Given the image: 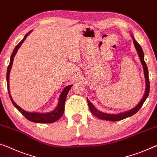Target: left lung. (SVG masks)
I'll return each mask as SVG.
<instances>
[{
    "label": "left lung",
    "instance_id": "1",
    "mask_svg": "<svg viewBox=\"0 0 157 157\" xmlns=\"http://www.w3.org/2000/svg\"><path fill=\"white\" fill-rule=\"evenodd\" d=\"M131 37L133 40V43H134V46L136 48V49L137 50V55L140 57V59L141 64L143 65V70H144V78H145V82H146V88H145V92H144V94L143 95V98L140 100L137 105L134 108H132L131 110L126 111V112H121V113H119V114H107V113L102 112L101 111L98 110L97 108H96L95 106H94L92 103H91L88 98H87V101H88V107L89 109H90V112L92 114L95 116L96 117H98V119H100L102 120H106V121H121L123 120L126 118L130 117L132 116L133 114L137 113L140 109L142 107L143 103L144 102V101L146 100V99L147 98L149 93V74H148V69L147 67V64L144 62V52L143 51V49L140 45L138 44L136 39H135L133 36H132L131 33Z\"/></svg>",
    "mask_w": 157,
    "mask_h": 157
}]
</instances>
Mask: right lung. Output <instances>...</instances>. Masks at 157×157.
Returning a JSON list of instances; mask_svg holds the SVG:
<instances>
[{
  "label": "right lung",
  "mask_w": 157,
  "mask_h": 157,
  "mask_svg": "<svg viewBox=\"0 0 157 157\" xmlns=\"http://www.w3.org/2000/svg\"><path fill=\"white\" fill-rule=\"evenodd\" d=\"M31 31H29V32H28L27 33H26V34L25 36V37H24L23 39L21 40L20 43H19V44L17 45V46L15 48H14L13 53H12V55H11L10 60V64L8 65V70H7V75H6L8 93H9L10 98L12 102H13V105L17 108V109L20 111L21 114L25 116V117L28 120H29V121H31L34 122V123H40V124H50V123H53L55 121H57L58 119H59L60 118L62 117V116L63 115L64 112L65 100H66L67 95V94H68L69 90H70L73 85H69V86H67V87H65L64 90H62V93L60 94L59 98L58 105H57V107L55 108L54 110H52L50 112H47V113L29 112H27V111H25V109H21L20 107H19V106L14 102V100H13V98H12V97H11L10 93L9 77H10V72L12 66H13L14 57V56H15V55L17 53V52L18 49L21 46V45L22 44L24 41H25L26 38L30 34V33L31 32Z\"/></svg>",
  "instance_id": "obj_1"
}]
</instances>
